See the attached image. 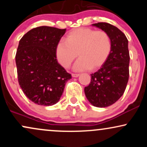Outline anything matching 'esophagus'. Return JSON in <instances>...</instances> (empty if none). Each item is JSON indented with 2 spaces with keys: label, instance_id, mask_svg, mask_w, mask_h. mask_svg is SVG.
I'll return each instance as SVG.
<instances>
[{
  "label": "esophagus",
  "instance_id": "esophagus-1",
  "mask_svg": "<svg viewBox=\"0 0 147 147\" xmlns=\"http://www.w3.org/2000/svg\"><path fill=\"white\" fill-rule=\"evenodd\" d=\"M79 75H79V74H75V73H72V77H78Z\"/></svg>",
  "mask_w": 147,
  "mask_h": 147
}]
</instances>
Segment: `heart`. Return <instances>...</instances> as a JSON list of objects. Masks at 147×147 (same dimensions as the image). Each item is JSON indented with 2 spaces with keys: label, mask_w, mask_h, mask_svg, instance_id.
I'll list each match as a JSON object with an SVG mask.
<instances>
[{
  "label": "heart",
  "mask_w": 147,
  "mask_h": 147,
  "mask_svg": "<svg viewBox=\"0 0 147 147\" xmlns=\"http://www.w3.org/2000/svg\"><path fill=\"white\" fill-rule=\"evenodd\" d=\"M112 43L109 34L82 28L69 32L57 43L56 58L64 68H70L77 55L79 59L75 65L77 71L96 70L104 65L110 55Z\"/></svg>",
  "instance_id": "heart-1"
}]
</instances>
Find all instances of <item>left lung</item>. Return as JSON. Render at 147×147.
I'll list each match as a JSON object with an SVG mask.
<instances>
[{"label": "left lung", "instance_id": "8db88e82", "mask_svg": "<svg viewBox=\"0 0 147 147\" xmlns=\"http://www.w3.org/2000/svg\"><path fill=\"white\" fill-rule=\"evenodd\" d=\"M92 25L109 34L112 49L104 65L90 75V83L84 92L92 105L104 108L115 103L125 91L129 77L128 39L120 30L110 23L102 22Z\"/></svg>", "mask_w": 147, "mask_h": 147}]
</instances>
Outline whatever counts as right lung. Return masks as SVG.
I'll return each mask as SVG.
<instances>
[{"instance_id": "add662e5", "label": "right lung", "mask_w": 147, "mask_h": 147, "mask_svg": "<svg viewBox=\"0 0 147 147\" xmlns=\"http://www.w3.org/2000/svg\"><path fill=\"white\" fill-rule=\"evenodd\" d=\"M65 29L41 26L20 40L16 64L20 87L30 100L41 106L59 102L70 74L57 61L55 50Z\"/></svg>"}]
</instances>
